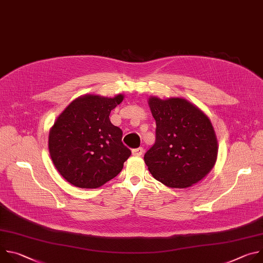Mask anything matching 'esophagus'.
Masks as SVG:
<instances>
[{
    "label": "esophagus",
    "mask_w": 263,
    "mask_h": 263,
    "mask_svg": "<svg viewBox=\"0 0 263 263\" xmlns=\"http://www.w3.org/2000/svg\"><path fill=\"white\" fill-rule=\"evenodd\" d=\"M143 154V148L142 147H138V148H134L132 149V155L133 156H136V157H139Z\"/></svg>",
    "instance_id": "obj_1"
}]
</instances>
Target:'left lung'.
Listing matches in <instances>:
<instances>
[{"label": "left lung", "mask_w": 263, "mask_h": 263, "mask_svg": "<svg viewBox=\"0 0 263 263\" xmlns=\"http://www.w3.org/2000/svg\"><path fill=\"white\" fill-rule=\"evenodd\" d=\"M156 121V141L144 154L152 176L172 189H187L213 168L217 138L209 118L183 98L147 100Z\"/></svg>", "instance_id": "1"}]
</instances>
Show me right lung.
Listing matches in <instances>:
<instances>
[{"mask_svg": "<svg viewBox=\"0 0 263 263\" xmlns=\"http://www.w3.org/2000/svg\"><path fill=\"white\" fill-rule=\"evenodd\" d=\"M125 96L83 95L61 112L49 133V152L59 174L80 189H98L123 170L131 151L109 115Z\"/></svg>", "mask_w": 263, "mask_h": 263, "instance_id": "right-lung-1", "label": "right lung"}]
</instances>
